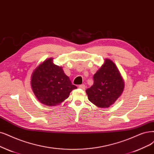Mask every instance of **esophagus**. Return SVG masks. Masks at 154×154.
<instances>
[{
    "label": "esophagus",
    "instance_id": "34e87169",
    "mask_svg": "<svg viewBox=\"0 0 154 154\" xmlns=\"http://www.w3.org/2000/svg\"><path fill=\"white\" fill-rule=\"evenodd\" d=\"M79 88H80L81 89H85V88H86V86H85L84 84H81L80 86H79Z\"/></svg>",
    "mask_w": 154,
    "mask_h": 154
}]
</instances>
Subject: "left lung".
<instances>
[{
	"label": "left lung",
	"mask_w": 154,
	"mask_h": 154,
	"mask_svg": "<svg viewBox=\"0 0 154 154\" xmlns=\"http://www.w3.org/2000/svg\"><path fill=\"white\" fill-rule=\"evenodd\" d=\"M93 79V85L86 92L88 100L96 106L109 108L124 91V79L116 64L110 59L105 60Z\"/></svg>",
	"instance_id": "left-lung-1"
}]
</instances>
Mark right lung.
Masks as SVG:
<instances>
[{
	"instance_id": "1",
	"label": "right lung",
	"mask_w": 154,
	"mask_h": 154,
	"mask_svg": "<svg viewBox=\"0 0 154 154\" xmlns=\"http://www.w3.org/2000/svg\"><path fill=\"white\" fill-rule=\"evenodd\" d=\"M53 58L45 60L33 70L31 87L37 99L47 106H56L69 97L77 86L72 84L61 66L53 63Z\"/></svg>"
}]
</instances>
